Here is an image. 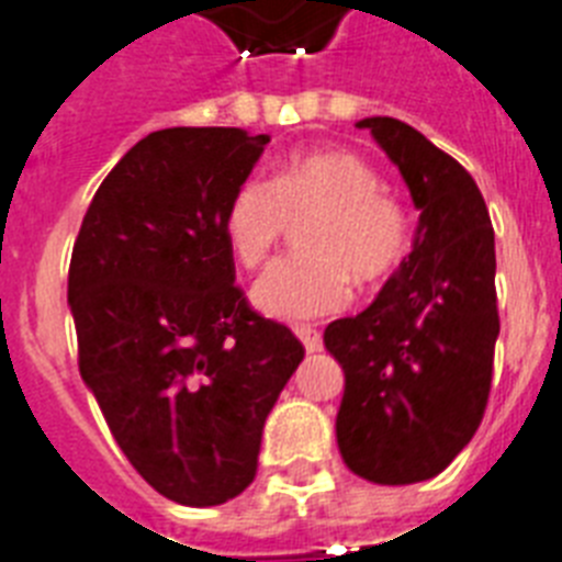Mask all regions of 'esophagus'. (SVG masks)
<instances>
[{
    "label": "esophagus",
    "instance_id": "obj_1",
    "mask_svg": "<svg viewBox=\"0 0 562 562\" xmlns=\"http://www.w3.org/2000/svg\"><path fill=\"white\" fill-rule=\"evenodd\" d=\"M294 331H296V337L303 339V346L308 353H314L323 348V334H319L314 325H296Z\"/></svg>",
    "mask_w": 562,
    "mask_h": 562
}]
</instances>
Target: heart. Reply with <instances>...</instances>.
<instances>
[{"label":"heart","instance_id":"1","mask_svg":"<svg viewBox=\"0 0 562 562\" xmlns=\"http://www.w3.org/2000/svg\"><path fill=\"white\" fill-rule=\"evenodd\" d=\"M380 182L360 154L317 148L291 154L268 179L248 177L234 188L223 231L243 268L262 266L291 223H305L303 251L277 259L254 282L259 311L277 319L323 317L348 303L351 280L376 285L403 266L412 214Z\"/></svg>","mask_w":562,"mask_h":562}]
</instances>
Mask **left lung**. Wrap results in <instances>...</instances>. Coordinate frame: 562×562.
Listing matches in <instances>:
<instances>
[{"instance_id":"1","label":"left lung","mask_w":562,"mask_h":562,"mask_svg":"<svg viewBox=\"0 0 562 562\" xmlns=\"http://www.w3.org/2000/svg\"><path fill=\"white\" fill-rule=\"evenodd\" d=\"M394 159L419 209L414 251L325 348L346 371L339 454L380 485L437 477L469 446L488 405L499 334L494 228L463 165L391 116L357 122Z\"/></svg>"}]
</instances>
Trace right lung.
Returning <instances> with one entry per match:
<instances>
[{
  "label": "right lung",
  "mask_w": 562,
  "mask_h": 562,
  "mask_svg": "<svg viewBox=\"0 0 562 562\" xmlns=\"http://www.w3.org/2000/svg\"><path fill=\"white\" fill-rule=\"evenodd\" d=\"M268 134L154 131L93 193L68 271L79 374L143 480L220 506L257 477L268 412L303 362L234 277L225 205Z\"/></svg>",
  "instance_id": "1"
}]
</instances>
